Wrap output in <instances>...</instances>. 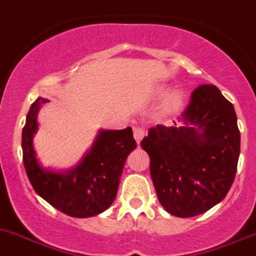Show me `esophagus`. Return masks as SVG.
<instances>
[{
	"mask_svg": "<svg viewBox=\"0 0 256 256\" xmlns=\"http://www.w3.org/2000/svg\"><path fill=\"white\" fill-rule=\"evenodd\" d=\"M144 136H145V130H144L142 128H134V138H135L136 142L140 144L141 140L144 138Z\"/></svg>",
	"mask_w": 256,
	"mask_h": 256,
	"instance_id": "obj_1",
	"label": "esophagus"
}]
</instances>
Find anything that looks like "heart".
Here are the masks:
<instances>
[{
    "label": "heart",
    "mask_w": 256,
    "mask_h": 256,
    "mask_svg": "<svg viewBox=\"0 0 256 256\" xmlns=\"http://www.w3.org/2000/svg\"><path fill=\"white\" fill-rule=\"evenodd\" d=\"M168 91L165 86H160V88H155L151 92V98H158L164 96ZM186 105V94L181 90H175L172 92L168 94L165 98H164L162 104H161L160 112L164 116H174L178 115V112L184 110Z\"/></svg>",
    "instance_id": "b5f03b06"
}]
</instances>
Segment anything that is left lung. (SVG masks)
<instances>
[{
	"mask_svg": "<svg viewBox=\"0 0 256 256\" xmlns=\"http://www.w3.org/2000/svg\"><path fill=\"white\" fill-rule=\"evenodd\" d=\"M156 125L141 141L164 209L178 218L202 214L229 192L240 155L234 106L214 85H202L178 118Z\"/></svg>",
	"mask_w": 256,
	"mask_h": 256,
	"instance_id": "1",
	"label": "left lung"
}]
</instances>
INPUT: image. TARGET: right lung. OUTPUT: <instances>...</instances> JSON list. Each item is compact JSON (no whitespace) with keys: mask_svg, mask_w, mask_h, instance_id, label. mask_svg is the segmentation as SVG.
Wrapping results in <instances>:
<instances>
[{"mask_svg":"<svg viewBox=\"0 0 256 256\" xmlns=\"http://www.w3.org/2000/svg\"><path fill=\"white\" fill-rule=\"evenodd\" d=\"M46 98H38L30 108L22 130L24 165L32 188L48 204L74 218H90L105 212L115 200L124 165L136 148L132 128L100 130L92 148L78 166L65 172L44 168L34 148L38 128L37 114Z\"/></svg>","mask_w":256,"mask_h":256,"instance_id":"obj_1","label":"right lung"}]
</instances>
